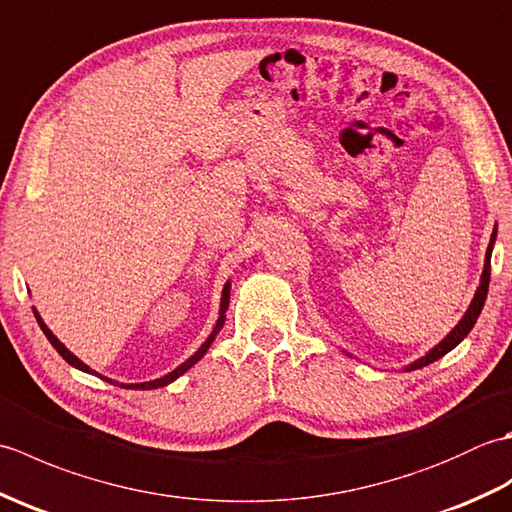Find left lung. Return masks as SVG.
Here are the masks:
<instances>
[{
    "mask_svg": "<svg viewBox=\"0 0 512 512\" xmlns=\"http://www.w3.org/2000/svg\"><path fill=\"white\" fill-rule=\"evenodd\" d=\"M495 237H497V226L493 228L491 244H488V248H486V259H484V270H482V277H480V286H477V290H475V297L471 301L469 310L464 312V317L460 319V323L455 325V328L447 336H444V339L436 347H431V350L424 354V356H420L418 361H413L407 367H402V369H405V372H413V369H420L424 365L438 361V358H442L444 354H449L453 347H458L466 339V334L473 330V325H475L477 317H480V312L484 308V301H486V295H488V281H491V255H493Z\"/></svg>",
    "mask_w": 512,
    "mask_h": 512,
    "instance_id": "left-lung-1",
    "label": "left lung"
}]
</instances>
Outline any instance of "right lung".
I'll return each mask as SVG.
<instances>
[{"mask_svg": "<svg viewBox=\"0 0 512 512\" xmlns=\"http://www.w3.org/2000/svg\"><path fill=\"white\" fill-rule=\"evenodd\" d=\"M228 299H231V281H226L224 284V288H222V299H220V317H217V323H215V328H213V332L209 334V339H206L200 347H198V352H195L191 358H187V361H184L182 365H178L176 369H173V372H169L167 376H160V378H156V380H147V383H129V385H125V383H116V380H112V378H105V376H101L99 372H94V369H90L88 365H85L81 358H76L68 347H65L57 336H54L52 332H50V328L46 323H43V319H41V314L32 308V312H35V319H37V323H39V328L43 330V334H46V339L52 343V347L54 350H57L65 361H68L72 367H76V369H81V372H85V374H94V376H99V378H103V380H107V383H112V385H121V387H127V389H158V387H165V385H169V383H173V380L176 378H180L184 372H189V369L200 361V358L206 354V350H209L211 347V343L215 341V336L220 334V330H222V325H224V321H226V310H228Z\"/></svg>", "mask_w": 512, "mask_h": 512, "instance_id": "add662e5", "label": "right lung"}]
</instances>
